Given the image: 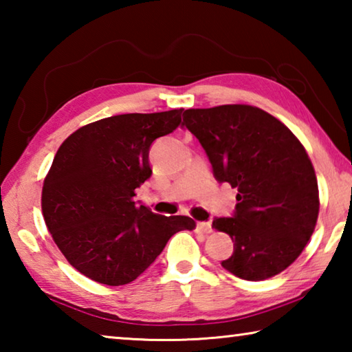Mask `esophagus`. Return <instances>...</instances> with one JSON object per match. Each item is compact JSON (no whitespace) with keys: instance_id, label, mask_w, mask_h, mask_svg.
Wrapping results in <instances>:
<instances>
[{"instance_id":"34e87169","label":"esophagus","mask_w":352,"mask_h":352,"mask_svg":"<svg viewBox=\"0 0 352 352\" xmlns=\"http://www.w3.org/2000/svg\"><path fill=\"white\" fill-rule=\"evenodd\" d=\"M197 230L200 231V233H211V223L210 222H199L197 223Z\"/></svg>"}]
</instances>
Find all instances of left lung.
Listing matches in <instances>:
<instances>
[{
  "mask_svg": "<svg viewBox=\"0 0 352 352\" xmlns=\"http://www.w3.org/2000/svg\"><path fill=\"white\" fill-rule=\"evenodd\" d=\"M183 126L205 148L216 180L237 189L233 217L212 220L234 242L223 269L247 281L287 269L320 210L317 177L300 140L270 113L242 104L189 109Z\"/></svg>",
  "mask_w": 352,
  "mask_h": 352,
  "instance_id": "obj_1",
  "label": "left lung"
}]
</instances>
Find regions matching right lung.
<instances>
[{
  "instance_id": "1",
  "label": "right lung",
  "mask_w": 352,
  "mask_h": 352,
  "mask_svg": "<svg viewBox=\"0 0 352 352\" xmlns=\"http://www.w3.org/2000/svg\"><path fill=\"white\" fill-rule=\"evenodd\" d=\"M182 111L99 119L62 142L41 190L56 245L82 275L107 285L135 281L172 236L194 230L186 216H162L133 201L152 175L148 148L180 126Z\"/></svg>"
}]
</instances>
